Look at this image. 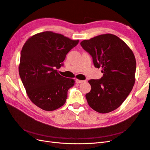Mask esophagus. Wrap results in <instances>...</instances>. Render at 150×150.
Returning <instances> with one entry per match:
<instances>
[{
    "instance_id": "esophagus-1",
    "label": "esophagus",
    "mask_w": 150,
    "mask_h": 150,
    "mask_svg": "<svg viewBox=\"0 0 150 150\" xmlns=\"http://www.w3.org/2000/svg\"><path fill=\"white\" fill-rule=\"evenodd\" d=\"M85 81H83V80H79V79H76V83H79V84H80V83H84Z\"/></svg>"
}]
</instances>
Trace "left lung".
Instances as JSON below:
<instances>
[{
  "label": "left lung",
  "mask_w": 150,
  "mask_h": 150,
  "mask_svg": "<svg viewBox=\"0 0 150 150\" xmlns=\"http://www.w3.org/2000/svg\"><path fill=\"white\" fill-rule=\"evenodd\" d=\"M93 57L94 66L102 68L100 79H91L86 94L89 106L100 113L115 110L128 97L135 83L137 63L134 54L116 35L106 34L81 42Z\"/></svg>",
  "instance_id": "obj_1"
}]
</instances>
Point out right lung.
<instances>
[{
	"mask_svg": "<svg viewBox=\"0 0 150 150\" xmlns=\"http://www.w3.org/2000/svg\"><path fill=\"white\" fill-rule=\"evenodd\" d=\"M79 41L46 31L32 36L22 47L21 79L30 101L42 110L54 111L65 104L67 91L75 81L61 76L56 69L62 66L66 54Z\"/></svg>",
	"mask_w": 150,
	"mask_h": 150,
	"instance_id": "obj_1",
	"label": "right lung"
}]
</instances>
